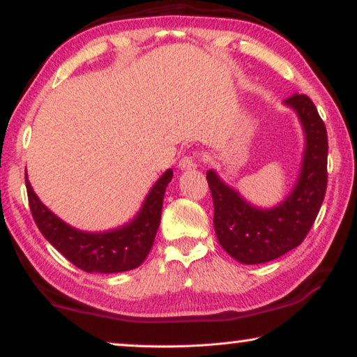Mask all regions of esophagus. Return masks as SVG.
Returning a JSON list of instances; mask_svg holds the SVG:
<instances>
[{
	"instance_id": "1",
	"label": "esophagus",
	"mask_w": 357,
	"mask_h": 357,
	"mask_svg": "<svg viewBox=\"0 0 357 357\" xmlns=\"http://www.w3.org/2000/svg\"><path fill=\"white\" fill-rule=\"evenodd\" d=\"M179 169H194L197 167V155H184L181 157V160L178 163Z\"/></svg>"
}]
</instances>
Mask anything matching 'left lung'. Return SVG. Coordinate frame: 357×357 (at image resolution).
Listing matches in <instances>:
<instances>
[{
  "instance_id": "obj_1",
  "label": "left lung",
  "mask_w": 357,
  "mask_h": 357,
  "mask_svg": "<svg viewBox=\"0 0 357 357\" xmlns=\"http://www.w3.org/2000/svg\"><path fill=\"white\" fill-rule=\"evenodd\" d=\"M284 105L296 112L305 135L301 173L289 195L273 208L252 205L238 190L208 169L214 203V230L229 256L241 264H265L303 241L322 205L327 188V132L307 95L294 93Z\"/></svg>"
}]
</instances>
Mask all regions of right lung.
<instances>
[{
    "instance_id": "1",
    "label": "right lung",
    "mask_w": 357,
    "mask_h": 357,
    "mask_svg": "<svg viewBox=\"0 0 357 357\" xmlns=\"http://www.w3.org/2000/svg\"><path fill=\"white\" fill-rule=\"evenodd\" d=\"M172 178L173 169L168 168L130 222L105 231H84L63 222L39 200L25 172L28 203L39 231L71 264L89 273H119L144 262L160 225L163 195Z\"/></svg>"
}]
</instances>
